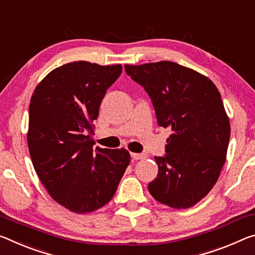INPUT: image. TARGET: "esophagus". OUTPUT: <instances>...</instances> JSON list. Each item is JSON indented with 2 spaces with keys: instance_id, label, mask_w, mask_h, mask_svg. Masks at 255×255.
Here are the masks:
<instances>
[{
  "instance_id": "1",
  "label": "esophagus",
  "mask_w": 255,
  "mask_h": 255,
  "mask_svg": "<svg viewBox=\"0 0 255 255\" xmlns=\"http://www.w3.org/2000/svg\"><path fill=\"white\" fill-rule=\"evenodd\" d=\"M130 156H131L134 160H142V159H144V157L146 156V155L143 154V153H130Z\"/></svg>"
}]
</instances>
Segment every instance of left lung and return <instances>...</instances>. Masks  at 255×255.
<instances>
[{"instance_id": "1", "label": "left lung", "mask_w": 255, "mask_h": 255, "mask_svg": "<svg viewBox=\"0 0 255 255\" xmlns=\"http://www.w3.org/2000/svg\"><path fill=\"white\" fill-rule=\"evenodd\" d=\"M126 74L144 87L157 125L170 128L165 154L148 191L160 203L187 209L219 178L226 161L230 125L216 85L208 77L171 61L128 66Z\"/></svg>"}]
</instances>
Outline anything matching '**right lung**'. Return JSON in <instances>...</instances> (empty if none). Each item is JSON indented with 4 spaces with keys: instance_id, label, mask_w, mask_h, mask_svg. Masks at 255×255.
Instances as JSON below:
<instances>
[{
    "instance_id": "obj_1",
    "label": "right lung",
    "mask_w": 255,
    "mask_h": 255,
    "mask_svg": "<svg viewBox=\"0 0 255 255\" xmlns=\"http://www.w3.org/2000/svg\"><path fill=\"white\" fill-rule=\"evenodd\" d=\"M121 64L75 61L40 82L29 104L28 148L47 193L72 212L88 213L110 202L130 162L127 149L95 147L93 125Z\"/></svg>"
}]
</instances>
